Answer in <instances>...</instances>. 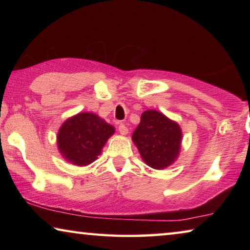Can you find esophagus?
Segmentation results:
<instances>
[{
    "instance_id": "esophagus-1",
    "label": "esophagus",
    "mask_w": 250,
    "mask_h": 250,
    "mask_svg": "<svg viewBox=\"0 0 250 250\" xmlns=\"http://www.w3.org/2000/svg\"><path fill=\"white\" fill-rule=\"evenodd\" d=\"M118 130H119V132H120L121 134H126V133L129 132L128 126H125V125H124V124H120V125H119V128H118Z\"/></svg>"
}]
</instances>
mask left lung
<instances>
[{
  "label": "left lung",
  "instance_id": "obj_1",
  "mask_svg": "<svg viewBox=\"0 0 250 250\" xmlns=\"http://www.w3.org/2000/svg\"><path fill=\"white\" fill-rule=\"evenodd\" d=\"M145 162L161 170L174 162L181 147L182 132L179 125L155 110H146L132 134Z\"/></svg>",
  "mask_w": 250,
  "mask_h": 250
}]
</instances>
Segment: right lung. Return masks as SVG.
Wrapping results in <instances>:
<instances>
[{
  "label": "right lung",
  "instance_id": "add662e5",
  "mask_svg": "<svg viewBox=\"0 0 250 250\" xmlns=\"http://www.w3.org/2000/svg\"><path fill=\"white\" fill-rule=\"evenodd\" d=\"M115 128L90 112L78 113L67 120L57 135L62 155L75 166L83 167L94 162Z\"/></svg>",
  "mask_w": 250,
  "mask_h": 250
}]
</instances>
